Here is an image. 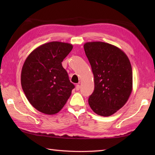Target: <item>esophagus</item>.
<instances>
[{
  "label": "esophagus",
  "mask_w": 155,
  "mask_h": 155,
  "mask_svg": "<svg viewBox=\"0 0 155 155\" xmlns=\"http://www.w3.org/2000/svg\"><path fill=\"white\" fill-rule=\"evenodd\" d=\"M80 87H81V86H80L79 84H77V85H76V90H77V91L80 90Z\"/></svg>",
  "instance_id": "esophagus-1"
}]
</instances>
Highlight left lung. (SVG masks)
I'll return each instance as SVG.
<instances>
[{"label":"left lung","mask_w":155,"mask_h":155,"mask_svg":"<svg viewBox=\"0 0 155 155\" xmlns=\"http://www.w3.org/2000/svg\"><path fill=\"white\" fill-rule=\"evenodd\" d=\"M94 77V90L88 103L94 113L110 116L124 105L132 92L133 72L121 49L102 41L84 44Z\"/></svg>","instance_id":"left-lung-1"}]
</instances>
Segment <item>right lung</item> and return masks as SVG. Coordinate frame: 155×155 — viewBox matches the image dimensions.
Listing matches in <instances>:
<instances>
[{
	"instance_id": "1",
	"label": "right lung",
	"mask_w": 155,
	"mask_h": 155,
	"mask_svg": "<svg viewBox=\"0 0 155 155\" xmlns=\"http://www.w3.org/2000/svg\"><path fill=\"white\" fill-rule=\"evenodd\" d=\"M72 48L61 41L46 43L31 52L23 64L22 90L31 105L44 114L61 111L74 88L61 64Z\"/></svg>"
}]
</instances>
